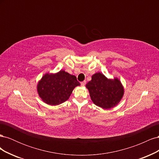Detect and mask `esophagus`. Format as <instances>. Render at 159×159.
I'll return each mask as SVG.
<instances>
[{
    "instance_id": "1",
    "label": "esophagus",
    "mask_w": 159,
    "mask_h": 159,
    "mask_svg": "<svg viewBox=\"0 0 159 159\" xmlns=\"http://www.w3.org/2000/svg\"><path fill=\"white\" fill-rule=\"evenodd\" d=\"M85 84H86V81H82V82H81V86H84L85 85Z\"/></svg>"
}]
</instances>
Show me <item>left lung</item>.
<instances>
[{
  "label": "left lung",
  "mask_w": 159,
  "mask_h": 159,
  "mask_svg": "<svg viewBox=\"0 0 159 159\" xmlns=\"http://www.w3.org/2000/svg\"><path fill=\"white\" fill-rule=\"evenodd\" d=\"M86 88L93 103L104 109L116 106L124 94L123 86L118 78L108 79L100 72L92 75Z\"/></svg>",
  "instance_id": "left-lung-1"
}]
</instances>
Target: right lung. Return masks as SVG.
I'll return each instance as SVG.
<instances>
[{
  "mask_svg": "<svg viewBox=\"0 0 159 159\" xmlns=\"http://www.w3.org/2000/svg\"><path fill=\"white\" fill-rule=\"evenodd\" d=\"M80 85L75 75L60 70L56 74L47 73L42 76L38 83L37 91L44 103L57 105L68 100L74 89Z\"/></svg>",
  "mask_w": 159,
  "mask_h": 159,
  "instance_id": "add662e5",
  "label": "right lung"
}]
</instances>
